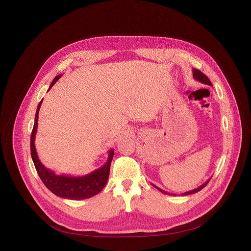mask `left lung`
Listing matches in <instances>:
<instances>
[{
    "instance_id": "8db88e82",
    "label": "left lung",
    "mask_w": 251,
    "mask_h": 251,
    "mask_svg": "<svg viewBox=\"0 0 251 251\" xmlns=\"http://www.w3.org/2000/svg\"><path fill=\"white\" fill-rule=\"evenodd\" d=\"M193 77H194V79L195 80H197V81H199L200 83H203V84H206V85H209V86H212V84H211V82H210V80L206 77V75L202 73V72H200L199 70H197V69H194L193 70ZM211 178H209L208 180H206L203 184H201L200 187H198L197 189H195V190H192V191H189V192H186V193H182V194H180L181 196H187V195H191V194H194V193H197V192H199V191H201L204 187H206V184L209 182V180H210ZM151 186L154 187V188H156V189H158L161 193H163V194H165V195H171V196H176V194H170V193H167V192H165V191H163L162 189H160V188H158V187H156L155 184H152L151 183Z\"/></svg>"
}]
</instances>
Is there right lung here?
<instances>
[{"label": "right lung", "mask_w": 251, "mask_h": 251, "mask_svg": "<svg viewBox=\"0 0 251 251\" xmlns=\"http://www.w3.org/2000/svg\"><path fill=\"white\" fill-rule=\"evenodd\" d=\"M60 77L61 75H58L54 78L51 85L49 86L48 90L52 88V86L57 82V80ZM42 101L43 100L40 101L37 107L35 124L30 135V155L41 180L47 187V189L51 191L54 195H56L58 197H61L64 199L84 200V199L93 197V196L99 194L105 187V184L107 182L108 174H110L111 162L114 157V150L108 151V158H107V161L104 163V165H102L99 169L90 172L89 174H86V176H63V174H61V176H57V174H55V172L53 170L46 168L41 163L36 151V147H35V137H36L37 128H38L39 111H40Z\"/></svg>", "instance_id": "add662e5"}]
</instances>
